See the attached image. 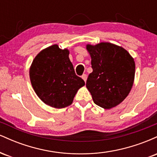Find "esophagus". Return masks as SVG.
Returning a JSON list of instances; mask_svg holds the SVG:
<instances>
[{"instance_id":"esophagus-1","label":"esophagus","mask_w":157,"mask_h":157,"mask_svg":"<svg viewBox=\"0 0 157 157\" xmlns=\"http://www.w3.org/2000/svg\"><path fill=\"white\" fill-rule=\"evenodd\" d=\"M82 80L85 81V82H86V80H87V75L83 74V75H82Z\"/></svg>"}]
</instances>
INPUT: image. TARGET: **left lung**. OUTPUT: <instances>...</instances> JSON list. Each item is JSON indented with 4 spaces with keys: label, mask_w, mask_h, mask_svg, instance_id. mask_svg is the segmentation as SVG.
<instances>
[{
    "label": "left lung",
    "mask_w": 157,
    "mask_h": 157,
    "mask_svg": "<svg viewBox=\"0 0 157 157\" xmlns=\"http://www.w3.org/2000/svg\"><path fill=\"white\" fill-rule=\"evenodd\" d=\"M86 49L91 55L93 69L86 87L93 101L105 109L115 107L125 100L133 86L134 58L125 48L110 43L88 44Z\"/></svg>",
    "instance_id": "8db88e82"
}]
</instances>
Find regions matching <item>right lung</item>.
<instances>
[{
	"mask_svg": "<svg viewBox=\"0 0 157 157\" xmlns=\"http://www.w3.org/2000/svg\"><path fill=\"white\" fill-rule=\"evenodd\" d=\"M67 48L53 45L35 57L29 69L31 83L36 94L46 105L55 109L72 103L77 91L85 86L77 76Z\"/></svg>",
	"mask_w": 157,
	"mask_h": 157,
	"instance_id": "right-lung-1",
	"label": "right lung"
}]
</instances>
